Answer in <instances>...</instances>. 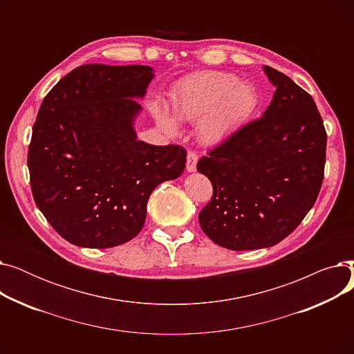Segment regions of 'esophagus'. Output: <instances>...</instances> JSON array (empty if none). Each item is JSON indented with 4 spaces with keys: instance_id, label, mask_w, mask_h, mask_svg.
I'll return each instance as SVG.
<instances>
[{
    "instance_id": "esophagus-1",
    "label": "esophagus",
    "mask_w": 354,
    "mask_h": 354,
    "mask_svg": "<svg viewBox=\"0 0 354 354\" xmlns=\"http://www.w3.org/2000/svg\"><path fill=\"white\" fill-rule=\"evenodd\" d=\"M196 162H198L196 152H194V151L188 152V156H187V171L188 172H195L196 171Z\"/></svg>"
}]
</instances>
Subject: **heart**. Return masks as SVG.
Segmentation results:
<instances>
[{
	"instance_id": "obj_1",
	"label": "heart",
	"mask_w": 354,
	"mask_h": 354,
	"mask_svg": "<svg viewBox=\"0 0 354 354\" xmlns=\"http://www.w3.org/2000/svg\"><path fill=\"white\" fill-rule=\"evenodd\" d=\"M257 107V93L230 73L207 71L185 80L172 96V113L180 122L199 119V136L207 143L224 140L247 120ZM159 126L167 135L178 133L176 120L160 107H155Z\"/></svg>"
}]
</instances>
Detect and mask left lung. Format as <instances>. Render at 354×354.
<instances>
[{
  "label": "left lung",
  "mask_w": 354,
  "mask_h": 354,
  "mask_svg": "<svg viewBox=\"0 0 354 354\" xmlns=\"http://www.w3.org/2000/svg\"><path fill=\"white\" fill-rule=\"evenodd\" d=\"M277 87L263 118L239 127L199 159L214 187L199 225L215 244L248 251L288 236L319 196L327 133L313 97L264 66Z\"/></svg>",
  "instance_id": "8db88e82"
}]
</instances>
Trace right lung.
Returning a JSON list of instances; mask_svg holds the SVG:
<instances>
[{"label":"right lung","instance_id":"add662e5","mask_svg":"<svg viewBox=\"0 0 354 354\" xmlns=\"http://www.w3.org/2000/svg\"><path fill=\"white\" fill-rule=\"evenodd\" d=\"M152 79L149 66L84 64L40 106L27 158L31 192L48 224L74 245L111 248L135 238L153 189L185 169L182 146L138 140L135 99Z\"/></svg>","mask_w":354,"mask_h":354}]
</instances>
